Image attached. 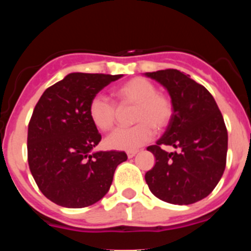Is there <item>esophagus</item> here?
Listing matches in <instances>:
<instances>
[{"label": "esophagus", "mask_w": 251, "mask_h": 251, "mask_svg": "<svg viewBox=\"0 0 251 251\" xmlns=\"http://www.w3.org/2000/svg\"><path fill=\"white\" fill-rule=\"evenodd\" d=\"M136 154H137V151H127V156H128V158H133V156H135Z\"/></svg>", "instance_id": "34e87169"}]
</instances>
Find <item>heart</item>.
Here are the masks:
<instances>
[{"mask_svg": "<svg viewBox=\"0 0 251 251\" xmlns=\"http://www.w3.org/2000/svg\"><path fill=\"white\" fill-rule=\"evenodd\" d=\"M120 108L135 107L132 123L136 125L119 128L105 140L108 148L115 151H133L151 140L154 128L164 131L174 116V105L170 98L156 92L153 82L143 77H133L114 90ZM118 108L103 96H95L88 104V116L100 131H109L118 118Z\"/></svg>", "mask_w": 251, "mask_h": 251, "instance_id": "heart-1", "label": "heart"}]
</instances>
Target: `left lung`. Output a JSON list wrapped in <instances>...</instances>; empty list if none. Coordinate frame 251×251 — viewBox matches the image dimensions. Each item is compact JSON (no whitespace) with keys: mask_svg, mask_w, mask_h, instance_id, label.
Segmentation results:
<instances>
[{"mask_svg":"<svg viewBox=\"0 0 251 251\" xmlns=\"http://www.w3.org/2000/svg\"><path fill=\"white\" fill-rule=\"evenodd\" d=\"M144 75L168 90L174 105L170 125L147 148L155 156V165L146 174L147 184L166 203H197L211 193L226 168L228 135L221 111L203 85L179 70ZM161 145L177 151L168 153Z\"/></svg>","mask_w":251,"mask_h":251,"instance_id":"obj_1","label":"left lung"}]
</instances>
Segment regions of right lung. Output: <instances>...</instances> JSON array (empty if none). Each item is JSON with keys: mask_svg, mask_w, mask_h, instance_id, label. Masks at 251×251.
<instances>
[{"mask_svg": "<svg viewBox=\"0 0 251 251\" xmlns=\"http://www.w3.org/2000/svg\"><path fill=\"white\" fill-rule=\"evenodd\" d=\"M123 75L70 73L48 87L37 102L27 130V161L40 191L64 207L97 203L109 191L125 151H93L100 142L88 104Z\"/></svg>", "mask_w": 251, "mask_h": 251, "instance_id": "obj_1", "label": "right lung"}]
</instances>
